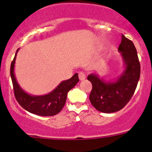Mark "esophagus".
I'll list each match as a JSON object with an SVG mask.
<instances>
[{"mask_svg":"<svg viewBox=\"0 0 152 152\" xmlns=\"http://www.w3.org/2000/svg\"><path fill=\"white\" fill-rule=\"evenodd\" d=\"M85 78H86L85 73H84V72H79V79H80V80H84Z\"/></svg>","mask_w":152,"mask_h":152,"instance_id":"34e87169","label":"esophagus"}]
</instances>
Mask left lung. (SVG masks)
Returning <instances> with one entry per match:
<instances>
[{
	"label": "left lung",
	"instance_id": "obj_1",
	"mask_svg": "<svg viewBox=\"0 0 152 152\" xmlns=\"http://www.w3.org/2000/svg\"><path fill=\"white\" fill-rule=\"evenodd\" d=\"M118 51L124 64L121 75L111 80L100 78L96 74L88 76L93 86L90 101L96 110L105 113L117 112L127 104L140 77V63L133 42L123 35Z\"/></svg>",
	"mask_w": 152,
	"mask_h": 152
}]
</instances>
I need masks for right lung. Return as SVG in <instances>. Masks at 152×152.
<instances>
[{"label":"right lung","instance_id":"add662e5","mask_svg":"<svg viewBox=\"0 0 152 152\" xmlns=\"http://www.w3.org/2000/svg\"><path fill=\"white\" fill-rule=\"evenodd\" d=\"M19 49H20L17 50L14 58L10 65V77L17 102L23 108L31 113L42 116H55L64 107L68 91L72 89L79 81L78 74H75L70 79L61 81L49 94L43 95L29 94L23 90L17 82L14 73L16 57Z\"/></svg>","mask_w":152,"mask_h":152}]
</instances>
